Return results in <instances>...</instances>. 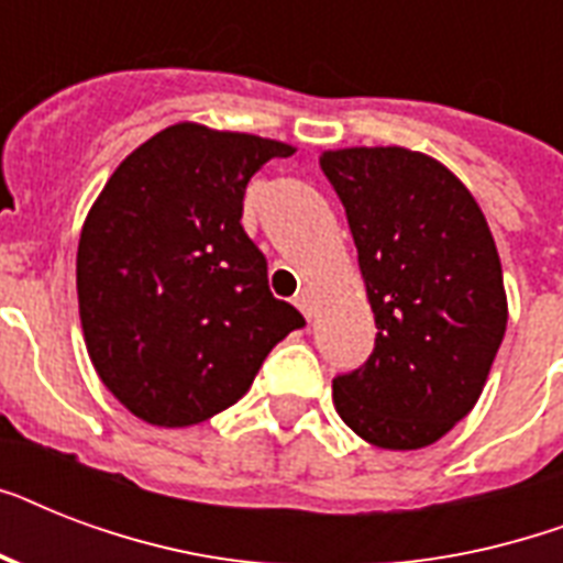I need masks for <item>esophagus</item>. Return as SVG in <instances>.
<instances>
[{"mask_svg":"<svg viewBox=\"0 0 563 563\" xmlns=\"http://www.w3.org/2000/svg\"><path fill=\"white\" fill-rule=\"evenodd\" d=\"M295 307H298L307 318H312V312H316V300H312V291L300 289L298 298H295Z\"/></svg>","mask_w":563,"mask_h":563,"instance_id":"1","label":"esophagus"}]
</instances>
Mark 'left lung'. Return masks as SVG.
Wrapping results in <instances>:
<instances>
[{
    "label": "left lung",
    "mask_w": 563,
    "mask_h": 563,
    "mask_svg": "<svg viewBox=\"0 0 563 563\" xmlns=\"http://www.w3.org/2000/svg\"><path fill=\"white\" fill-rule=\"evenodd\" d=\"M342 198L376 344L333 379L342 420L383 450L435 444L479 400L508 324L479 203L444 163L400 145L321 154Z\"/></svg>",
    "instance_id": "1"
}]
</instances>
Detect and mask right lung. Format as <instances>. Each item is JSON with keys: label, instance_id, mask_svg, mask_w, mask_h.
Returning <instances> with one entry per match:
<instances>
[{"label": "right lung", "instance_id": "add662e5", "mask_svg": "<svg viewBox=\"0 0 563 563\" xmlns=\"http://www.w3.org/2000/svg\"><path fill=\"white\" fill-rule=\"evenodd\" d=\"M295 148L178 122L110 175L78 242V312L108 391L152 427H192L251 388L298 309L242 228L247 180Z\"/></svg>", "mask_w": 563, "mask_h": 563}]
</instances>
